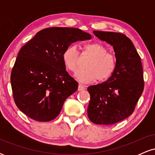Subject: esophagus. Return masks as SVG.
<instances>
[{"label": "esophagus", "instance_id": "esophagus-1", "mask_svg": "<svg viewBox=\"0 0 155 155\" xmlns=\"http://www.w3.org/2000/svg\"><path fill=\"white\" fill-rule=\"evenodd\" d=\"M85 90L84 85L81 84H79V87H78V90H79V91H81V90Z\"/></svg>", "mask_w": 155, "mask_h": 155}]
</instances>
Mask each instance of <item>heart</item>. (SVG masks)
<instances>
[{
    "label": "heart",
    "mask_w": 155,
    "mask_h": 155,
    "mask_svg": "<svg viewBox=\"0 0 155 155\" xmlns=\"http://www.w3.org/2000/svg\"><path fill=\"white\" fill-rule=\"evenodd\" d=\"M81 54L91 57L87 62L86 69L78 71L76 78L82 83L93 82L95 80L106 81L111 77L117 68V60L114 53L108 51V48L99 42H93L81 47ZM80 56L75 46L65 48L62 54L63 63L68 71L75 72L79 64Z\"/></svg>",
    "instance_id": "b5f03b06"
}]
</instances>
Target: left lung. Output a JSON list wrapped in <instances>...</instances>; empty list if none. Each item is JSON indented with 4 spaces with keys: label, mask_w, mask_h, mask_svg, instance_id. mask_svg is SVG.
<instances>
[{
    "label": "left lung",
    "mask_w": 155,
    "mask_h": 155,
    "mask_svg": "<svg viewBox=\"0 0 155 155\" xmlns=\"http://www.w3.org/2000/svg\"><path fill=\"white\" fill-rule=\"evenodd\" d=\"M96 37L113 46L117 64L112 76L87 88L90 101L87 114L97 124H113L134 111L144 88L139 54L128 37L120 33L93 31Z\"/></svg>",
    "instance_id": "1"
}]
</instances>
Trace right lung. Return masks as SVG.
Listing matches in <instances>:
<instances>
[{"label": "right lung", "instance_id": "1", "mask_svg": "<svg viewBox=\"0 0 155 155\" xmlns=\"http://www.w3.org/2000/svg\"><path fill=\"white\" fill-rule=\"evenodd\" d=\"M91 35L74 28L41 30L21 48L11 74L15 104L25 114L38 122L59 115L67 97L78 89L62 60L65 48Z\"/></svg>", "mask_w": 155, "mask_h": 155}]
</instances>
